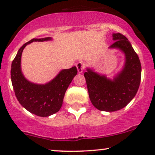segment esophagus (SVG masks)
<instances>
[{
    "label": "esophagus",
    "mask_w": 155,
    "mask_h": 155,
    "mask_svg": "<svg viewBox=\"0 0 155 155\" xmlns=\"http://www.w3.org/2000/svg\"><path fill=\"white\" fill-rule=\"evenodd\" d=\"M84 67V65L83 63H81V62H79V63L76 64V68H77L78 72H79V74H81V73L83 72Z\"/></svg>",
    "instance_id": "obj_1"
}]
</instances>
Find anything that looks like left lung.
<instances>
[{
    "label": "left lung",
    "mask_w": 155,
    "mask_h": 155,
    "mask_svg": "<svg viewBox=\"0 0 155 155\" xmlns=\"http://www.w3.org/2000/svg\"><path fill=\"white\" fill-rule=\"evenodd\" d=\"M114 43L108 49H119L124 55L122 69L113 78L87 68L84 73L89 97L97 109L116 111L125 107L136 95L141 77L138 56L128 39L121 33H113Z\"/></svg>",
    "instance_id": "1"
}]
</instances>
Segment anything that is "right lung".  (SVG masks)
<instances>
[{
  "instance_id": "1",
  "label": "right lung",
  "mask_w": 155,
  "mask_h": 155,
  "mask_svg": "<svg viewBox=\"0 0 155 155\" xmlns=\"http://www.w3.org/2000/svg\"><path fill=\"white\" fill-rule=\"evenodd\" d=\"M52 38H33L23 44L12 63L11 79L17 100L28 111L37 116L46 117L57 113L61 108L68 87L77 74L76 66L63 69L53 79L46 84L30 81L23 75L21 58L23 49L33 41H47Z\"/></svg>"
}]
</instances>
